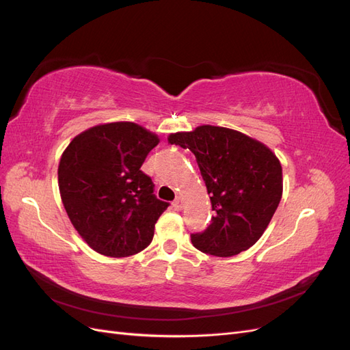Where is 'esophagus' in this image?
<instances>
[{"instance_id": "34e87169", "label": "esophagus", "mask_w": 350, "mask_h": 350, "mask_svg": "<svg viewBox=\"0 0 350 350\" xmlns=\"http://www.w3.org/2000/svg\"><path fill=\"white\" fill-rule=\"evenodd\" d=\"M172 206H174V208H175V210H181V208H183V200L179 198V197H176V198L174 200Z\"/></svg>"}]
</instances>
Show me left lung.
I'll return each mask as SVG.
<instances>
[{
	"label": "left lung",
	"instance_id": "8db88e82",
	"mask_svg": "<svg viewBox=\"0 0 350 350\" xmlns=\"http://www.w3.org/2000/svg\"><path fill=\"white\" fill-rule=\"evenodd\" d=\"M189 149L200 167L215 216L191 235L201 252L232 257L256 243L276 211L283 191L282 166L269 147L225 126L201 125L169 135Z\"/></svg>",
	"mask_w": 350,
	"mask_h": 350
}]
</instances>
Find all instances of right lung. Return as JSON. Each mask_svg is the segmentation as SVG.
I'll return each instance as SVG.
<instances>
[{
	"label": "right lung",
	"instance_id": "add662e5",
	"mask_svg": "<svg viewBox=\"0 0 350 350\" xmlns=\"http://www.w3.org/2000/svg\"><path fill=\"white\" fill-rule=\"evenodd\" d=\"M157 135L134 122L92 126L74 137L58 166L62 204L72 226L94 251L129 257L153 239L169 203L159 200L142 171Z\"/></svg>",
	"mask_w": 350,
	"mask_h": 350
}]
</instances>
